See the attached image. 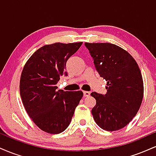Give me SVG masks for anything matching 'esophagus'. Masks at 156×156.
<instances>
[{"label":"esophagus","mask_w":156,"mask_h":156,"mask_svg":"<svg viewBox=\"0 0 156 156\" xmlns=\"http://www.w3.org/2000/svg\"><path fill=\"white\" fill-rule=\"evenodd\" d=\"M90 95V92H87V91H83V96L84 97H89Z\"/></svg>","instance_id":"1"}]
</instances>
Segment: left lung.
I'll return each mask as SVG.
<instances>
[{"label":"left lung","mask_w":156,"mask_h":156,"mask_svg":"<svg viewBox=\"0 0 156 156\" xmlns=\"http://www.w3.org/2000/svg\"><path fill=\"white\" fill-rule=\"evenodd\" d=\"M94 67L107 81L105 94L92 92L96 105L92 114L102 129H122L140 108L144 94L141 73L135 59L124 49L111 43H88Z\"/></svg>","instance_id":"8db88e82"}]
</instances>
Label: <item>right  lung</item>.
I'll use <instances>...</instances> for the list:
<instances>
[{
  "mask_svg": "<svg viewBox=\"0 0 156 156\" xmlns=\"http://www.w3.org/2000/svg\"><path fill=\"white\" fill-rule=\"evenodd\" d=\"M83 42H57L40 48L25 64L20 92L28 116L46 133L57 134L67 129L75 109L83 97L82 91L64 92L56 84L65 71L68 58Z\"/></svg>",
  "mask_w": 156,
  "mask_h": 156,
  "instance_id": "right-lung-1",
  "label": "right lung"
}]
</instances>
